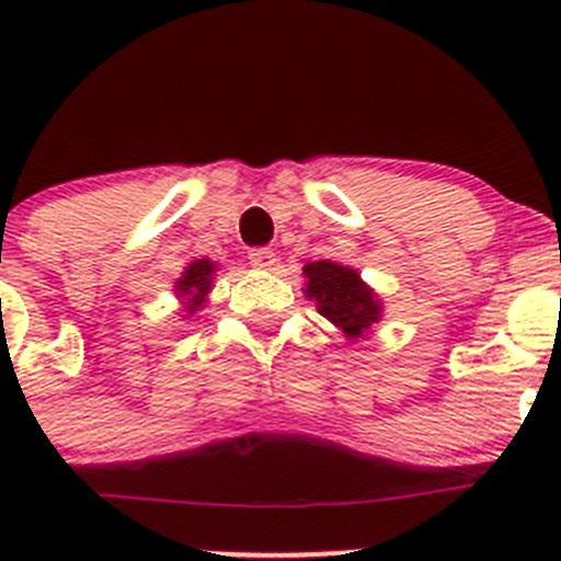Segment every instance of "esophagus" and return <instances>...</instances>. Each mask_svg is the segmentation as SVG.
<instances>
[{
	"label": "esophagus",
	"mask_w": 561,
	"mask_h": 561,
	"mask_svg": "<svg viewBox=\"0 0 561 561\" xmlns=\"http://www.w3.org/2000/svg\"><path fill=\"white\" fill-rule=\"evenodd\" d=\"M249 263H252L254 268H271V265L276 263V252L268 247H254L249 249Z\"/></svg>",
	"instance_id": "esophagus-1"
}]
</instances>
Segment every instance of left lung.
Segmentation results:
<instances>
[{
	"label": "left lung",
	"mask_w": 561,
	"mask_h": 561,
	"mask_svg": "<svg viewBox=\"0 0 561 561\" xmlns=\"http://www.w3.org/2000/svg\"><path fill=\"white\" fill-rule=\"evenodd\" d=\"M304 274L309 279L307 296L317 301V312L342 328L350 339L360 336L371 322L380 320V301L353 268L320 260L309 263Z\"/></svg>",
	"instance_id": "left-lung-1"
}]
</instances>
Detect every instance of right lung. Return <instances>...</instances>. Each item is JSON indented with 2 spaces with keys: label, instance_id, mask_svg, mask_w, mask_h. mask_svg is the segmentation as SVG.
I'll use <instances>...</instances> for the list:
<instances>
[{
  "label": "right lung",
  "instance_id": "1",
  "mask_svg": "<svg viewBox=\"0 0 561 561\" xmlns=\"http://www.w3.org/2000/svg\"><path fill=\"white\" fill-rule=\"evenodd\" d=\"M211 274H214L211 260H195V263L184 271V276L175 282V290H179L181 296H190L186 314H195L197 307L203 304V296L211 290Z\"/></svg>",
  "mask_w": 561,
  "mask_h": 561
}]
</instances>
